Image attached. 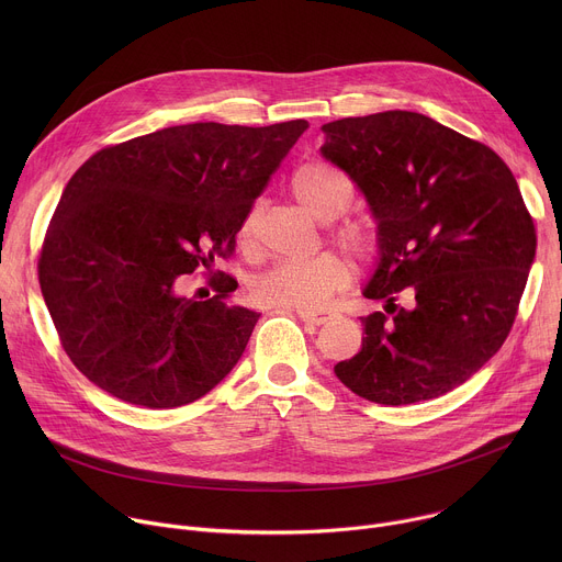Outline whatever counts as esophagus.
<instances>
[{
  "mask_svg": "<svg viewBox=\"0 0 562 562\" xmlns=\"http://www.w3.org/2000/svg\"><path fill=\"white\" fill-rule=\"evenodd\" d=\"M297 317L302 319V323H306V325L319 327V325H327L329 319H334L336 313L329 311V308H319V311H315V308H300Z\"/></svg>",
  "mask_w": 562,
  "mask_h": 562,
  "instance_id": "34e87169",
  "label": "esophagus"
}]
</instances>
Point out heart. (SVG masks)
I'll return each mask as SVG.
<instances>
[{
  "instance_id": "b5f03b06",
  "label": "heart",
  "mask_w": 562,
  "mask_h": 562,
  "mask_svg": "<svg viewBox=\"0 0 562 562\" xmlns=\"http://www.w3.org/2000/svg\"><path fill=\"white\" fill-rule=\"evenodd\" d=\"M291 193L311 215L329 222L347 211L353 189L349 178L338 169L323 162H306L291 176ZM258 222L260 206L256 204L239 226V243L245 247L254 245ZM338 237L362 256L375 249L373 231L364 224H345L338 228ZM351 276L353 269L347 258L336 251H325L306 260L276 262L254 280L251 293L267 306L313 308L345 289L351 282Z\"/></svg>"
}]
</instances>
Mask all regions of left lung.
<instances>
[{
	"instance_id": "left-lung-1",
	"label": "left lung",
	"mask_w": 562,
	"mask_h": 562,
	"mask_svg": "<svg viewBox=\"0 0 562 562\" xmlns=\"http://www.w3.org/2000/svg\"><path fill=\"white\" fill-rule=\"evenodd\" d=\"M325 159L362 191L380 262L362 349L334 367L378 405H414L467 382L507 340L536 256L518 182L485 144L412 111L323 126ZM405 292L408 300H394Z\"/></svg>"
}]
</instances>
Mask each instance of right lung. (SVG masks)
Instances as JSON below:
<instances>
[{
    "instance_id": "1",
    "label": "right lung",
    "mask_w": 562,
    "mask_h": 562,
    "mask_svg": "<svg viewBox=\"0 0 562 562\" xmlns=\"http://www.w3.org/2000/svg\"><path fill=\"white\" fill-rule=\"evenodd\" d=\"M308 128L195 122L106 146L75 171L48 224L40 286L70 362L148 409L209 393L245 353L260 313L213 273L271 176ZM204 266L216 295L175 293Z\"/></svg>"
}]
</instances>
